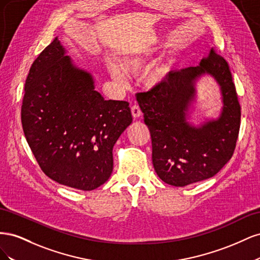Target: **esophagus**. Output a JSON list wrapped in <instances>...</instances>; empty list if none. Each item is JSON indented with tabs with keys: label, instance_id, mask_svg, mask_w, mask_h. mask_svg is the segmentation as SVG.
I'll use <instances>...</instances> for the list:
<instances>
[{
	"label": "esophagus",
	"instance_id": "esophagus-1",
	"mask_svg": "<svg viewBox=\"0 0 260 260\" xmlns=\"http://www.w3.org/2000/svg\"><path fill=\"white\" fill-rule=\"evenodd\" d=\"M131 114L135 118H139L141 115H142V112H141V108L138 104H133L131 106Z\"/></svg>",
	"mask_w": 260,
	"mask_h": 260
}]
</instances>
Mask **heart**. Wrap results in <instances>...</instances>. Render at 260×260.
Returning <instances> with one entry per match:
<instances>
[{
  "label": "heart",
  "mask_w": 260,
  "mask_h": 260,
  "mask_svg": "<svg viewBox=\"0 0 260 260\" xmlns=\"http://www.w3.org/2000/svg\"><path fill=\"white\" fill-rule=\"evenodd\" d=\"M144 68H145V64L141 58H131L125 61L123 65L124 72L128 75H132V76L138 75L140 72H142ZM170 70H171V62H165V64L160 65L155 70V73L153 75V79L155 81H159L164 79V78L168 75ZM109 73H111L113 79L119 84L124 85L127 83V77H125V75L117 66L112 65L109 67Z\"/></svg>",
  "instance_id": "1"
}]
</instances>
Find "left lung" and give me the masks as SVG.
I'll list each match as a JSON object with an SVG mask.
<instances>
[{
	"label": "left lung",
	"mask_w": 260,
	"mask_h": 260,
	"mask_svg": "<svg viewBox=\"0 0 260 260\" xmlns=\"http://www.w3.org/2000/svg\"><path fill=\"white\" fill-rule=\"evenodd\" d=\"M210 74L222 90L220 117L201 127L186 121L194 83ZM152 139V159L165 183L185 186L214 177L230 160L237 145L241 106L226 60L211 49L199 66L171 72L147 92L136 94Z\"/></svg>",
	"instance_id": "obj_1"
}]
</instances>
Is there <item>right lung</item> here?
Listing matches in <instances>:
<instances>
[{
    "label": "right lung",
    "instance_id": "obj_1",
    "mask_svg": "<svg viewBox=\"0 0 260 260\" xmlns=\"http://www.w3.org/2000/svg\"><path fill=\"white\" fill-rule=\"evenodd\" d=\"M132 122L129 103L105 101L55 38L31 65L21 105L27 142L44 174L82 191L104 184L113 147Z\"/></svg>",
    "mask_w": 260,
    "mask_h": 260
}]
</instances>
